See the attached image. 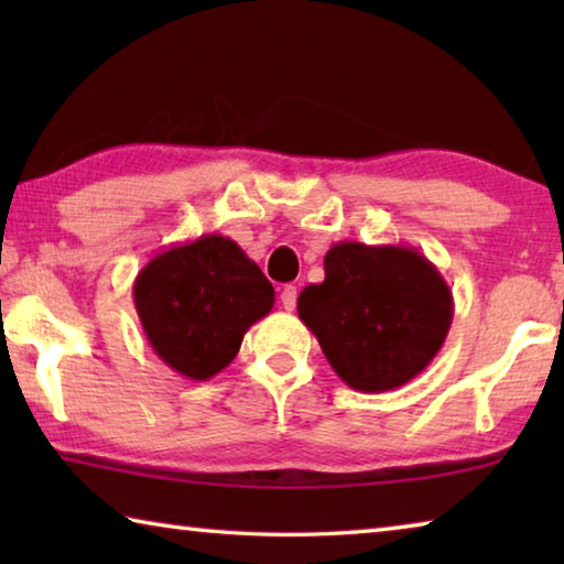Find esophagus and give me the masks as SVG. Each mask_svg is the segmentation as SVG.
Returning <instances> with one entry per match:
<instances>
[{
    "label": "esophagus",
    "instance_id": "obj_1",
    "mask_svg": "<svg viewBox=\"0 0 564 564\" xmlns=\"http://www.w3.org/2000/svg\"><path fill=\"white\" fill-rule=\"evenodd\" d=\"M295 301H299V289H295V285H285L281 291V305L285 311H293Z\"/></svg>",
    "mask_w": 564,
    "mask_h": 564
}]
</instances>
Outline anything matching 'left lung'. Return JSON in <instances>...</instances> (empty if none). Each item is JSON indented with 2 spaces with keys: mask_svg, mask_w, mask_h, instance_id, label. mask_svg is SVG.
Instances as JSON below:
<instances>
[{
  "mask_svg": "<svg viewBox=\"0 0 564 564\" xmlns=\"http://www.w3.org/2000/svg\"><path fill=\"white\" fill-rule=\"evenodd\" d=\"M326 279L305 285L299 318L343 383L383 393L431 366L453 323V291L413 246L333 243Z\"/></svg>",
  "mask_w": 564,
  "mask_h": 564,
  "instance_id": "1",
  "label": "left lung"
}]
</instances>
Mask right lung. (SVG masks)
Here are the masks:
<instances>
[{
    "label": "right lung",
    "instance_id": "1",
    "mask_svg": "<svg viewBox=\"0 0 564 564\" xmlns=\"http://www.w3.org/2000/svg\"><path fill=\"white\" fill-rule=\"evenodd\" d=\"M131 291L149 346L188 380L221 373L246 330L269 316L275 301L259 265L221 234L164 248Z\"/></svg>",
    "mask_w": 564,
    "mask_h": 564
}]
</instances>
